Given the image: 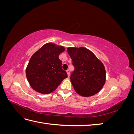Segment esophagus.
I'll return each instance as SVG.
<instances>
[{
	"label": "esophagus",
	"instance_id": "esophagus-1",
	"mask_svg": "<svg viewBox=\"0 0 134 134\" xmlns=\"http://www.w3.org/2000/svg\"><path fill=\"white\" fill-rule=\"evenodd\" d=\"M66 72H67V74H68V76L69 77V75H70V71H69V70H66Z\"/></svg>",
	"mask_w": 134,
	"mask_h": 134
}]
</instances>
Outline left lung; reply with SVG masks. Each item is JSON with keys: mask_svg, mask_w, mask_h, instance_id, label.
<instances>
[{"mask_svg": "<svg viewBox=\"0 0 134 134\" xmlns=\"http://www.w3.org/2000/svg\"><path fill=\"white\" fill-rule=\"evenodd\" d=\"M75 70L70 82L80 96L88 97L98 93L106 82V70L103 64L84 47H68Z\"/></svg>", "mask_w": 134, "mask_h": 134, "instance_id": "1", "label": "left lung"}]
</instances>
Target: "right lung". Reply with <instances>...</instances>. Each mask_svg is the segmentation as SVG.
I'll use <instances>...</instances> for the list:
<instances>
[{"instance_id": "obj_1", "label": "right lung", "mask_w": 134, "mask_h": 134, "mask_svg": "<svg viewBox=\"0 0 134 134\" xmlns=\"http://www.w3.org/2000/svg\"><path fill=\"white\" fill-rule=\"evenodd\" d=\"M65 48L54 43H46L32 55L26 69L28 83L32 89L41 94H49L66 78L62 68L60 53Z\"/></svg>"}]
</instances>
